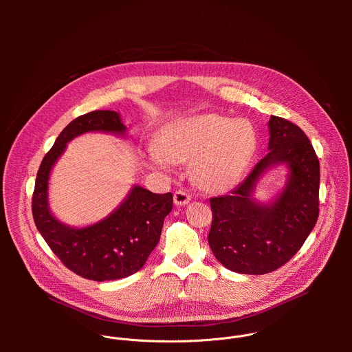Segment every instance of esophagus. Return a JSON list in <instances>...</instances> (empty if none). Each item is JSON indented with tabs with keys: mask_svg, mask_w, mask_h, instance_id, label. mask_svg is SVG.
I'll list each match as a JSON object with an SVG mask.
<instances>
[{
	"mask_svg": "<svg viewBox=\"0 0 352 352\" xmlns=\"http://www.w3.org/2000/svg\"><path fill=\"white\" fill-rule=\"evenodd\" d=\"M189 200H190V196H189V193H186L185 190L178 189V190L174 192V204H175V205L184 206V205H186V204L189 202Z\"/></svg>",
	"mask_w": 352,
	"mask_h": 352,
	"instance_id": "34e87169",
	"label": "esophagus"
}]
</instances>
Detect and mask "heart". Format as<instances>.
I'll return each mask as SVG.
<instances>
[{
  "mask_svg": "<svg viewBox=\"0 0 352 352\" xmlns=\"http://www.w3.org/2000/svg\"><path fill=\"white\" fill-rule=\"evenodd\" d=\"M256 146L254 128L242 120L205 114L163 128L157 148L150 150L155 167L167 168L170 160L193 163V178L206 190L231 188L243 173Z\"/></svg>",
  "mask_w": 352,
  "mask_h": 352,
  "instance_id": "b5f03b06",
  "label": "heart"
}]
</instances>
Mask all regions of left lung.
Returning a JSON list of instances; mask_svg holds the SVG:
<instances>
[{"label":"left lung","mask_w":352,"mask_h":352,"mask_svg":"<svg viewBox=\"0 0 352 352\" xmlns=\"http://www.w3.org/2000/svg\"><path fill=\"white\" fill-rule=\"evenodd\" d=\"M269 153L230 195L210 199L208 236L216 259L228 270L266 274L285 265L307 241L319 216L320 168L315 148L298 125L272 116ZM287 162L290 177L269 207L250 199L256 181L269 166Z\"/></svg>","instance_id":"obj_1"}]
</instances>
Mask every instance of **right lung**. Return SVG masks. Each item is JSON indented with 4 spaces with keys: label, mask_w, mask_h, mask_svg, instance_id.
Instances as JSON below:
<instances>
[{
    "label": "right lung",
    "mask_w": 352,
    "mask_h": 352,
    "mask_svg": "<svg viewBox=\"0 0 352 352\" xmlns=\"http://www.w3.org/2000/svg\"><path fill=\"white\" fill-rule=\"evenodd\" d=\"M125 129L116 111L97 110L75 118L44 156L32 196L34 224L50 249L71 272L93 281L124 278L142 269L159 243L166 216L173 210V193H153L135 186L106 220L86 228H71L48 210V177L75 136L89 131L124 133Z\"/></svg>",
    "instance_id": "1"
}]
</instances>
